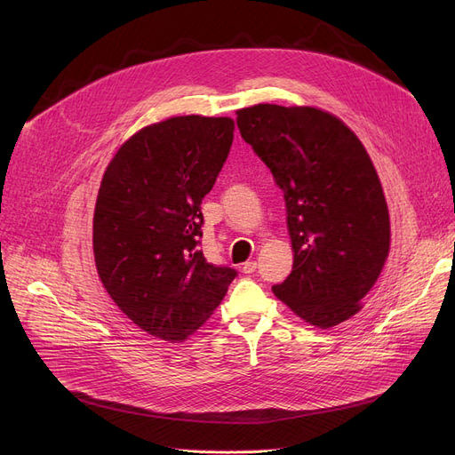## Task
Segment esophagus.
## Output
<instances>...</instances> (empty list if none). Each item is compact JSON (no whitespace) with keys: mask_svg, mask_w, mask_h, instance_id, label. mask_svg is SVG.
Wrapping results in <instances>:
<instances>
[{"mask_svg":"<svg viewBox=\"0 0 455 455\" xmlns=\"http://www.w3.org/2000/svg\"><path fill=\"white\" fill-rule=\"evenodd\" d=\"M256 261L254 259H249V261H245V264H243V267H242V271L245 273V275H252L254 271H256Z\"/></svg>","mask_w":455,"mask_h":455,"instance_id":"34e87169","label":"esophagus"}]
</instances>
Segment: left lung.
<instances>
[{"label":"left lung","instance_id":"left-lung-1","mask_svg":"<svg viewBox=\"0 0 455 455\" xmlns=\"http://www.w3.org/2000/svg\"><path fill=\"white\" fill-rule=\"evenodd\" d=\"M242 138L283 191L293 271L273 293L306 323L330 328L362 309L389 254V210L363 143L314 107L237 110Z\"/></svg>","mask_w":455,"mask_h":455}]
</instances>
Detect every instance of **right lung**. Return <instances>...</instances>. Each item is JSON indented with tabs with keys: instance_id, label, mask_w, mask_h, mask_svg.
Wrapping results in <instances>:
<instances>
[{
	"instance_id": "1",
	"label": "right lung",
	"mask_w": 455,
	"mask_h": 455,
	"mask_svg": "<svg viewBox=\"0 0 455 455\" xmlns=\"http://www.w3.org/2000/svg\"><path fill=\"white\" fill-rule=\"evenodd\" d=\"M234 140L230 117L177 116L143 127L110 160L93 212V258L116 306L165 341L191 336L235 269L208 264L201 203Z\"/></svg>"
}]
</instances>
